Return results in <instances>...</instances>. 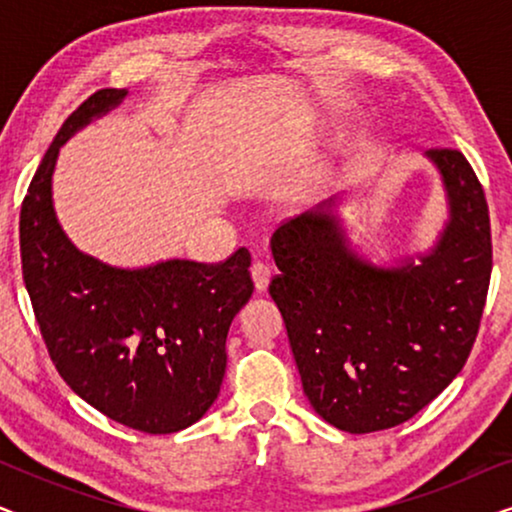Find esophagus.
<instances>
[{"label": "esophagus", "instance_id": "34e87169", "mask_svg": "<svg viewBox=\"0 0 512 512\" xmlns=\"http://www.w3.org/2000/svg\"><path fill=\"white\" fill-rule=\"evenodd\" d=\"M270 277H272V270L268 268V265H265V263H254V268H251V279H254L256 291L268 289Z\"/></svg>", "mask_w": 512, "mask_h": 512}]
</instances>
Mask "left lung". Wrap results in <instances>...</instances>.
I'll list each match as a JSON object with an SVG mask.
<instances>
[{
  "label": "left lung",
  "instance_id": "8db88e82",
  "mask_svg": "<svg viewBox=\"0 0 512 512\" xmlns=\"http://www.w3.org/2000/svg\"><path fill=\"white\" fill-rule=\"evenodd\" d=\"M443 179L447 221L426 254L375 265L356 254L335 198L286 221L270 240L282 312L303 391L347 433L415 417L461 373L492 275L489 209L457 149L426 151Z\"/></svg>",
  "mask_w": 512,
  "mask_h": 512
}]
</instances>
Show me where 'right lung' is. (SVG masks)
<instances>
[{
    "label": "right lung",
    "instance_id": "obj_1",
    "mask_svg": "<svg viewBox=\"0 0 512 512\" xmlns=\"http://www.w3.org/2000/svg\"><path fill=\"white\" fill-rule=\"evenodd\" d=\"M125 97V88L97 90L62 123L20 209V258L62 380L102 415L156 436L186 429L212 408L230 321L254 282L244 247L214 265L170 258L130 270L83 254L65 235L53 207L58 153Z\"/></svg>",
    "mask_w": 512,
    "mask_h": 512
}]
</instances>
